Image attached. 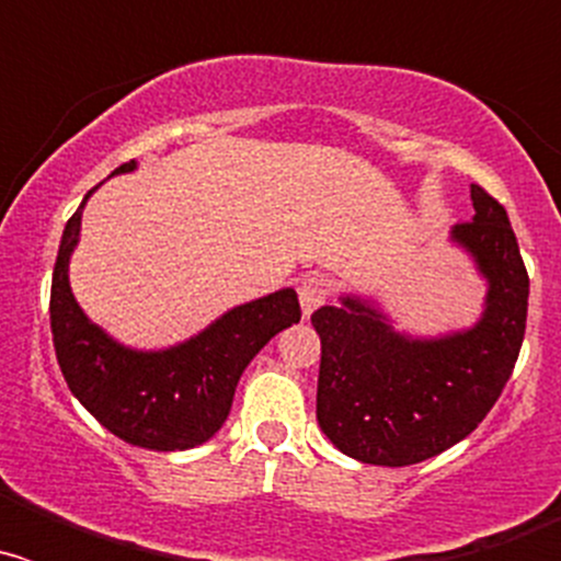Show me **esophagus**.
Here are the masks:
<instances>
[{"mask_svg": "<svg viewBox=\"0 0 561 561\" xmlns=\"http://www.w3.org/2000/svg\"><path fill=\"white\" fill-rule=\"evenodd\" d=\"M329 277L325 275H309L300 280V289H297V297H300V306H304V314H314L320 306L329 300Z\"/></svg>", "mask_w": 561, "mask_h": 561, "instance_id": "1", "label": "esophagus"}]
</instances>
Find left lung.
Here are the masks:
<instances>
[{"mask_svg": "<svg viewBox=\"0 0 561 561\" xmlns=\"http://www.w3.org/2000/svg\"><path fill=\"white\" fill-rule=\"evenodd\" d=\"M474 216L449 230L485 280L469 329L438 336L399 331L374 297L340 295L311 314L320 334L317 424L348 458L410 466L478 427L512 376L528 317V272L508 213L472 185Z\"/></svg>", "mask_w": 561, "mask_h": 561, "instance_id": "obj_1", "label": "left lung"}]
</instances>
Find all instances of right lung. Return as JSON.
Masks as SVG:
<instances>
[{"mask_svg":"<svg viewBox=\"0 0 561 561\" xmlns=\"http://www.w3.org/2000/svg\"><path fill=\"white\" fill-rule=\"evenodd\" d=\"M131 171H137L134 160L114 173ZM95 191L83 196L64 227L53 270L49 325L64 379L83 408L131 447L153 453L199 447L227 421L238 379L257 351L277 331L300 323L297 291L286 286L232 306L199 334L168 348H128L83 314L69 286V257L81 241L83 207Z\"/></svg>","mask_w":561,"mask_h":561,"instance_id":"add662e5","label":"right lung"}]
</instances>
